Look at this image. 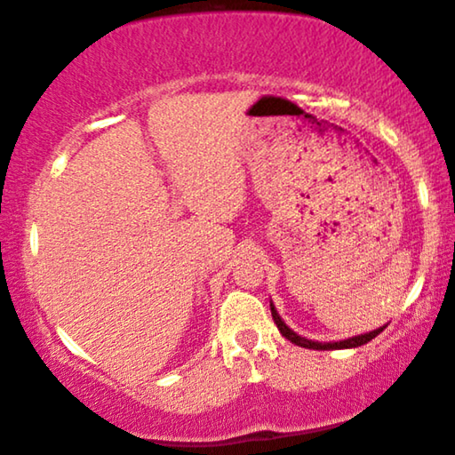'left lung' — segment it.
Here are the masks:
<instances>
[{"label":"left lung","instance_id":"obj_1","mask_svg":"<svg viewBox=\"0 0 455 455\" xmlns=\"http://www.w3.org/2000/svg\"><path fill=\"white\" fill-rule=\"evenodd\" d=\"M270 309H272V319L274 323L278 325L280 334H283L286 340H291L292 344H297V347H303V348H313V350H342V348H356V347H363V344H367L373 340L375 336H379L383 330H386V325H381V328H377L373 331H367V334H358L353 338H347V340H338V342H315V340H309V338H303L299 336L297 331H292L289 325L283 322V317L278 315L276 307L270 300Z\"/></svg>","mask_w":455,"mask_h":455}]
</instances>
